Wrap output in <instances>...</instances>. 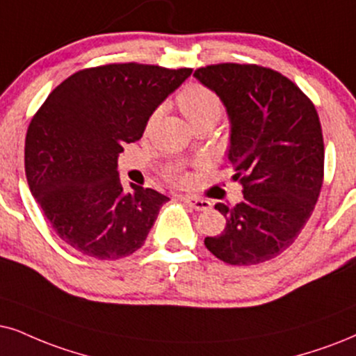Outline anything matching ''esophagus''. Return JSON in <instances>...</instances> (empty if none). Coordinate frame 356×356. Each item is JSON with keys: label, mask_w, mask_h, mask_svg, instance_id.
Returning a JSON list of instances; mask_svg holds the SVG:
<instances>
[{"label": "esophagus", "mask_w": 356, "mask_h": 356, "mask_svg": "<svg viewBox=\"0 0 356 356\" xmlns=\"http://www.w3.org/2000/svg\"><path fill=\"white\" fill-rule=\"evenodd\" d=\"M182 200L186 202V204H187L188 207H192V209H193V210H197V211H205V210H209L210 207H211V204H210L209 200L200 199V197L187 195V197H184Z\"/></svg>", "instance_id": "34e87169"}]
</instances>
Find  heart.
<instances>
[{
	"label": "heart",
	"mask_w": 356,
	"mask_h": 356,
	"mask_svg": "<svg viewBox=\"0 0 356 356\" xmlns=\"http://www.w3.org/2000/svg\"><path fill=\"white\" fill-rule=\"evenodd\" d=\"M175 102H177V106L181 108V111L186 115V118L191 121L193 128H197V126L200 124H215L220 118H222L225 111L222 98H220L210 87H207V85L199 82L186 85V87L177 93ZM159 116L161 108H157V110H154L149 115V118H147V131L157 123ZM169 177L177 182L186 181V177L179 172H170Z\"/></svg>",
	"instance_id": "1"
}]
</instances>
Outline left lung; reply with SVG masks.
<instances>
[{
  "label": "left lung",
  "instance_id": "obj_1",
  "mask_svg": "<svg viewBox=\"0 0 356 356\" xmlns=\"http://www.w3.org/2000/svg\"><path fill=\"white\" fill-rule=\"evenodd\" d=\"M227 106L228 159L243 202L217 204L227 227L205 246L223 263L251 266L289 248L316 209L323 184V136L314 103L292 80L256 64L193 72Z\"/></svg>",
  "mask_w": 356,
  "mask_h": 356
}]
</instances>
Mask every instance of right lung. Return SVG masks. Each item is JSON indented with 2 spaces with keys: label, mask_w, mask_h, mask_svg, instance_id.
Here are the masks:
<instances>
[{
  "label": "right lung",
  "mask_w": 356,
  "mask_h": 356,
  "mask_svg": "<svg viewBox=\"0 0 356 356\" xmlns=\"http://www.w3.org/2000/svg\"><path fill=\"white\" fill-rule=\"evenodd\" d=\"M191 74L187 67L106 64L75 72L49 93L26 133L24 168L62 241L97 259L141 248L169 197L134 184L126 193L116 159Z\"/></svg>",
  "instance_id": "right-lung-1"
}]
</instances>
